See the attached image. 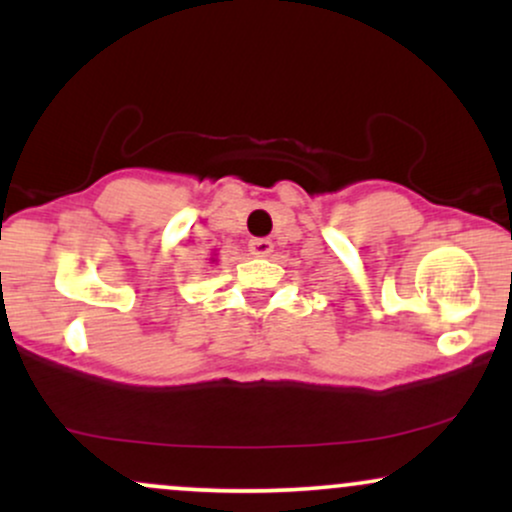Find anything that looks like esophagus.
<instances>
[{
	"label": "esophagus",
	"instance_id": "1",
	"mask_svg": "<svg viewBox=\"0 0 512 512\" xmlns=\"http://www.w3.org/2000/svg\"><path fill=\"white\" fill-rule=\"evenodd\" d=\"M272 240L269 238H252L250 243H248V250H250V255H255V257H267L269 252H272Z\"/></svg>",
	"mask_w": 512,
	"mask_h": 512
}]
</instances>
